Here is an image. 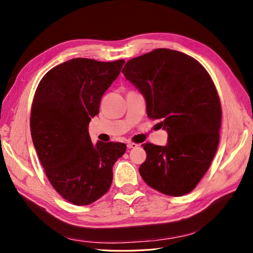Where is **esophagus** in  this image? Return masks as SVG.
I'll list each match as a JSON object with an SVG mask.
<instances>
[{
  "label": "esophagus",
  "mask_w": 253,
  "mask_h": 253,
  "mask_svg": "<svg viewBox=\"0 0 253 253\" xmlns=\"http://www.w3.org/2000/svg\"><path fill=\"white\" fill-rule=\"evenodd\" d=\"M138 146H139V144H137V143H133V142H128V143H127V148H128V149L137 148Z\"/></svg>",
  "instance_id": "34e87169"
}]
</instances>
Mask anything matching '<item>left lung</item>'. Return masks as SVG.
Instances as JSON below:
<instances>
[{
  "label": "left lung",
  "instance_id": "1",
  "mask_svg": "<svg viewBox=\"0 0 253 253\" xmlns=\"http://www.w3.org/2000/svg\"><path fill=\"white\" fill-rule=\"evenodd\" d=\"M122 73L146 99L147 114L169 133L166 146L143 143L139 168L147 184L168 196L195 189L219 141L222 107L212 78L195 58L157 49L126 63Z\"/></svg>",
  "mask_w": 253,
  "mask_h": 253
}]
</instances>
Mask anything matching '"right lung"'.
<instances>
[{"label":"right lung","mask_w":253,"mask_h":253,"mask_svg":"<svg viewBox=\"0 0 253 253\" xmlns=\"http://www.w3.org/2000/svg\"><path fill=\"white\" fill-rule=\"evenodd\" d=\"M124 63L73 58L47 72L36 90L30 114L34 146L53 188L76 206H88L109 191L113 165L126 151L122 142L93 144L88 131Z\"/></svg>","instance_id":"right-lung-1"}]
</instances>
